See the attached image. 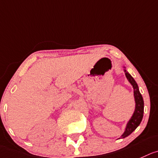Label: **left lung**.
I'll return each mask as SVG.
<instances>
[{
  "label": "left lung",
  "mask_w": 158,
  "mask_h": 158,
  "mask_svg": "<svg viewBox=\"0 0 158 158\" xmlns=\"http://www.w3.org/2000/svg\"><path fill=\"white\" fill-rule=\"evenodd\" d=\"M124 68H125V67H124ZM124 72H125V74L127 78V80L129 81V82L131 84L132 86H133V94H134L136 106H135V111L134 112H133V115H132L131 118H130V119L129 120L128 123H127L125 131H124L123 135H122L118 139H123V138L127 137L129 135L131 134V133L137 128L138 126L140 124L141 121H142L143 116V99L142 95H141L140 92H139L137 84L135 81V80L133 79V77H132L127 70H124Z\"/></svg>",
  "instance_id": "1"
}]
</instances>
